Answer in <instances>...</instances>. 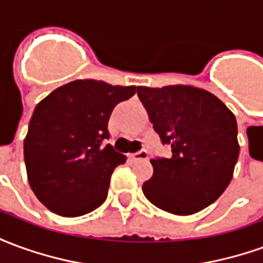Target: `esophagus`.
I'll return each instance as SVG.
<instances>
[{"mask_svg":"<svg viewBox=\"0 0 263 263\" xmlns=\"http://www.w3.org/2000/svg\"><path fill=\"white\" fill-rule=\"evenodd\" d=\"M129 158L134 160H146L149 158V155L145 149H142V151H139V152H137V154L129 155Z\"/></svg>","mask_w":263,"mask_h":263,"instance_id":"esophagus-1","label":"esophagus"}]
</instances>
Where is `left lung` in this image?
Segmentation results:
<instances>
[{
	"mask_svg": "<svg viewBox=\"0 0 263 263\" xmlns=\"http://www.w3.org/2000/svg\"><path fill=\"white\" fill-rule=\"evenodd\" d=\"M169 158L151 159L145 197L158 209L190 215L213 204L230 184L239 155L237 120L211 92L192 86L138 87Z\"/></svg>",
	"mask_w": 263,
	"mask_h": 263,
	"instance_id": "left-lung-1",
	"label": "left lung"
}]
</instances>
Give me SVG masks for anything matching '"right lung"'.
<instances>
[{"mask_svg":"<svg viewBox=\"0 0 263 263\" xmlns=\"http://www.w3.org/2000/svg\"><path fill=\"white\" fill-rule=\"evenodd\" d=\"M137 91L135 86L74 80L35 107L24 156L31 189L50 211L79 217L105 201L111 173L126 160L105 143L108 120L115 105Z\"/></svg>","mask_w":263,"mask_h":263,"instance_id":"right-lung-1","label":"right lung"}]
</instances>
